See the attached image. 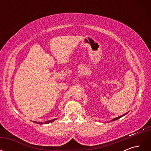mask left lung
<instances>
[{"mask_svg": "<svg viewBox=\"0 0 151 151\" xmlns=\"http://www.w3.org/2000/svg\"><path fill=\"white\" fill-rule=\"evenodd\" d=\"M128 113V112L127 113H125V114H123V115H121V116H118V117H116V118H113V119H112L111 120H110V121H109L108 122H113V121H115V120H118V119H119V118H122V116H125L126 114H127Z\"/></svg>", "mask_w": 151, "mask_h": 151, "instance_id": "left-lung-1", "label": "left lung"}]
</instances>
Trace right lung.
Returning <instances> with one entry per match:
<instances>
[{
	"label": "right lung",
	"instance_id": "1",
	"mask_svg": "<svg viewBox=\"0 0 151 151\" xmlns=\"http://www.w3.org/2000/svg\"><path fill=\"white\" fill-rule=\"evenodd\" d=\"M57 120V118H55V119H53V120H48V121H45L44 123L40 122H35V121H33V122H35V123H38V124L42 125V124H48V123H52V122H54L55 120Z\"/></svg>",
	"mask_w": 151,
	"mask_h": 151
}]
</instances>
